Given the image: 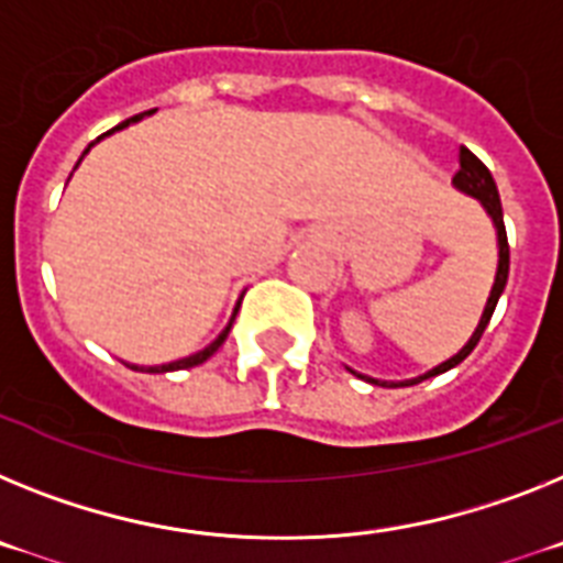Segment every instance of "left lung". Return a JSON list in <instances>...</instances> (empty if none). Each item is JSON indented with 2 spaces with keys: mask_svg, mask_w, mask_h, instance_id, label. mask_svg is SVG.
<instances>
[{
  "mask_svg": "<svg viewBox=\"0 0 563 563\" xmlns=\"http://www.w3.org/2000/svg\"><path fill=\"white\" fill-rule=\"evenodd\" d=\"M453 184H456L462 192L473 195L476 200H482V207L487 209V214L493 218V223H496V232H498V272H496V283H493V291L490 297H487V306H485V314H482V320H478L476 331H473V336L467 340V345H464L462 351H459L456 356H451L448 363L437 365L433 371H428L424 376H419V379H408V383H379V379H371V376H363V379H368V383L374 385H390V388H402V385H417L422 383V379H428V376H437V374H444V371H451L453 365H459L464 360V356L471 354L473 349L478 345V340H482V334H485L487 322H490L493 311H496V302L498 297H501V291H505L507 286V275H510V246H507V229H505V214H501V198H498V189H496V180H493L490 169H487L482 161L476 158V155L467 150V146H462L459 150V173L453 175Z\"/></svg>",
  "mask_w": 563,
  "mask_h": 563,
  "instance_id": "8db88e82",
  "label": "left lung"
}]
</instances>
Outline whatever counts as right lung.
<instances>
[{"label":"right lung","instance_id":"1","mask_svg":"<svg viewBox=\"0 0 563 563\" xmlns=\"http://www.w3.org/2000/svg\"><path fill=\"white\" fill-rule=\"evenodd\" d=\"M141 115H146V112H141ZM141 115H135V119H130V121H139ZM130 121H124V124H119V126H115V130H121V126H126V124H130ZM110 133H112V130H110ZM85 153H87V150H85ZM234 314H238V309H234ZM234 314H232V320H229L227 329H223L221 334H218V340H214L212 345H207V349H203V351H198V354L187 356V360H178V363H169V365H153V368H144V371H146V374H164V371H180V368H192V365L207 363L209 356H212L214 351L221 349L223 340H227L229 329H232V322H234ZM130 368H135V365H130ZM135 371H139V368H135Z\"/></svg>","mask_w":563,"mask_h":563}]
</instances>
